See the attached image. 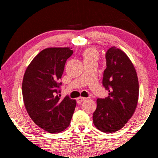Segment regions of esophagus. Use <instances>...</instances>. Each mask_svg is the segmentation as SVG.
I'll return each mask as SVG.
<instances>
[{"label": "esophagus", "mask_w": 158, "mask_h": 158, "mask_svg": "<svg viewBox=\"0 0 158 158\" xmlns=\"http://www.w3.org/2000/svg\"><path fill=\"white\" fill-rule=\"evenodd\" d=\"M86 99H87V98H84V97H78V98L76 99V101H77V103H78V104H80V103H81L82 102H83V101H85Z\"/></svg>", "instance_id": "34e87169"}]
</instances>
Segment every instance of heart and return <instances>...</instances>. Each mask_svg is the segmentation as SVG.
Returning <instances> with one entry per match:
<instances>
[{
	"mask_svg": "<svg viewBox=\"0 0 158 158\" xmlns=\"http://www.w3.org/2000/svg\"><path fill=\"white\" fill-rule=\"evenodd\" d=\"M83 56L84 58V62L91 61L95 60L96 61L98 59V53L95 49L89 48L86 49L83 52Z\"/></svg>",
	"mask_w": 158,
	"mask_h": 158,
	"instance_id": "b5f03b06",
	"label": "heart"
}]
</instances>
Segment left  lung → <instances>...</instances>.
I'll use <instances>...</instances> for the list:
<instances>
[{
	"mask_svg": "<svg viewBox=\"0 0 158 158\" xmlns=\"http://www.w3.org/2000/svg\"><path fill=\"white\" fill-rule=\"evenodd\" d=\"M106 68L102 83L109 96L97 99L93 115L99 130L111 133L119 130L132 116L139 97V82L135 67L126 54L112 47L106 53Z\"/></svg>",
	"mask_w": 158,
	"mask_h": 158,
	"instance_id": "obj_1",
	"label": "left lung"
}]
</instances>
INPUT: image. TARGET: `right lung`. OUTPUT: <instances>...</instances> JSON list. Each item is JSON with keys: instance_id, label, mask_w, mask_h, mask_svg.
Here are the masks:
<instances>
[{"instance_id": "right-lung-1", "label": "right lung", "mask_w": 158, "mask_h": 158, "mask_svg": "<svg viewBox=\"0 0 158 158\" xmlns=\"http://www.w3.org/2000/svg\"><path fill=\"white\" fill-rule=\"evenodd\" d=\"M69 47H51L41 51L23 75L22 94L27 113L33 122L52 134L61 132L70 125L76 101L60 98L59 80L67 60L73 55Z\"/></svg>"}]
</instances>
